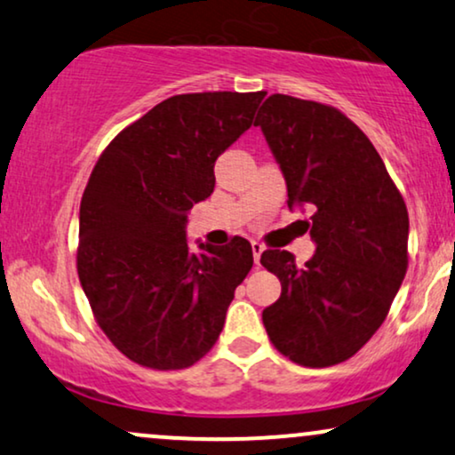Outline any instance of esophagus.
Segmentation results:
<instances>
[{"instance_id": "obj_1", "label": "esophagus", "mask_w": 455, "mask_h": 455, "mask_svg": "<svg viewBox=\"0 0 455 455\" xmlns=\"http://www.w3.org/2000/svg\"><path fill=\"white\" fill-rule=\"evenodd\" d=\"M251 251H254V262L260 264V256L264 251V245L258 243V241H251Z\"/></svg>"}]
</instances>
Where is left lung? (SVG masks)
I'll list each match as a JSON object with an SVG mask.
<instances>
[{"mask_svg":"<svg viewBox=\"0 0 455 455\" xmlns=\"http://www.w3.org/2000/svg\"><path fill=\"white\" fill-rule=\"evenodd\" d=\"M260 125L287 182V205L310 204L317 251L300 268L285 250L260 264L281 281L262 323L281 355L304 367L353 356L387 319L407 273L403 195L363 132L336 107L273 94Z\"/></svg>","mask_w":455,"mask_h":455,"instance_id":"obj_1","label":"left lung"}]
</instances>
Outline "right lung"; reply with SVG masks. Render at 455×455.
<instances>
[{
	"label": "right lung",
	"mask_w": 455,
	"mask_h": 455,
	"mask_svg": "<svg viewBox=\"0 0 455 455\" xmlns=\"http://www.w3.org/2000/svg\"><path fill=\"white\" fill-rule=\"evenodd\" d=\"M267 92H197L159 102L96 161L79 208L77 275L96 323L130 361L170 371L220 336L254 264L250 241L187 243V214L214 191V164Z\"/></svg>",
	"instance_id": "right-lung-1"
}]
</instances>
